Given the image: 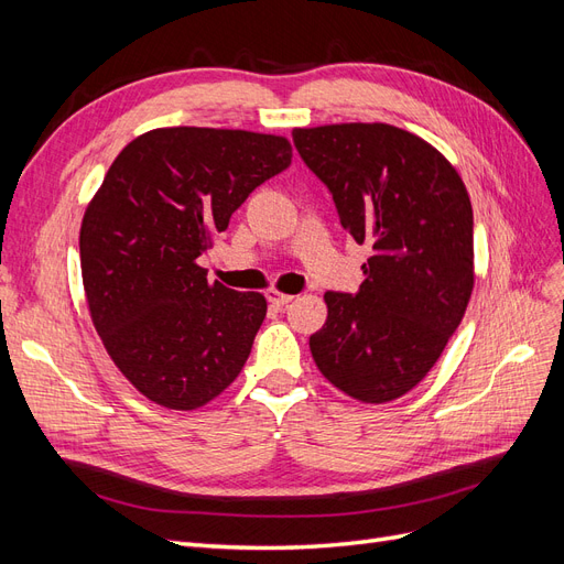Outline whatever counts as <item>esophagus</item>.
Masks as SVG:
<instances>
[{
	"mask_svg": "<svg viewBox=\"0 0 564 564\" xmlns=\"http://www.w3.org/2000/svg\"><path fill=\"white\" fill-rule=\"evenodd\" d=\"M265 299L270 301V305H275V308H284V305H289L294 301L292 294H282L280 289H268L265 292Z\"/></svg>",
	"mask_w": 564,
	"mask_h": 564,
	"instance_id": "1",
	"label": "esophagus"
}]
</instances>
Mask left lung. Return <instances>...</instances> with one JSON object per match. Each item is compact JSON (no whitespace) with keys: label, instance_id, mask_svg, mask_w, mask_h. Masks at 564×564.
<instances>
[{"label":"left lung","instance_id":"1","mask_svg":"<svg viewBox=\"0 0 564 564\" xmlns=\"http://www.w3.org/2000/svg\"><path fill=\"white\" fill-rule=\"evenodd\" d=\"M292 135L332 191L340 226L371 247L360 289L324 294L327 322L311 336L313 360L352 400L392 402L433 369L468 308V191L437 148L392 124L299 127Z\"/></svg>","mask_w":564,"mask_h":564}]
</instances>
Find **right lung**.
I'll return each mask as SVG.
<instances>
[{
  "instance_id": "obj_1",
  "label": "right lung",
  "mask_w": 564,
  "mask_h": 564,
  "mask_svg": "<svg viewBox=\"0 0 564 564\" xmlns=\"http://www.w3.org/2000/svg\"><path fill=\"white\" fill-rule=\"evenodd\" d=\"M289 162L284 135L162 127L124 145L87 204L79 259L89 315L115 367L150 402L193 412L240 377L265 296L209 282L197 259Z\"/></svg>"
}]
</instances>
